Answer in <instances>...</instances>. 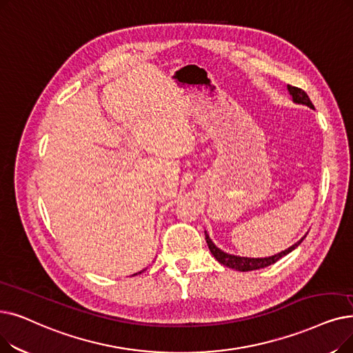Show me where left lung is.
Returning <instances> with one entry per match:
<instances>
[{
  "label": "left lung",
  "mask_w": 353,
  "mask_h": 353,
  "mask_svg": "<svg viewBox=\"0 0 353 353\" xmlns=\"http://www.w3.org/2000/svg\"><path fill=\"white\" fill-rule=\"evenodd\" d=\"M287 89L290 92L291 98H293V102L296 103H300V105H305L309 106V108L314 110V106L310 101V98L307 97V94L300 88H296V86H290L287 85ZM205 238H206V242H208V247L212 252V255L216 258V261L221 263L222 265L228 267V268H232V270H236V271H254V270H259V268H265L268 265H272L274 263H277L279 259H281L283 256H285L287 254H290L291 251H294L299 245L303 242V239L305 238V235L297 241L294 245H291L290 248L275 254V255H271V256H265V258H248V256H239V255H232V254H228L225 251H222L221 248H218L216 245L213 243V241L210 239L209 234L205 231Z\"/></svg>",
  "instance_id": "left-lung-1"
}]
</instances>
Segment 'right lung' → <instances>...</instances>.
Listing matches in <instances>:
<instances>
[{
    "mask_svg": "<svg viewBox=\"0 0 353 353\" xmlns=\"http://www.w3.org/2000/svg\"><path fill=\"white\" fill-rule=\"evenodd\" d=\"M143 271H144V270H143ZM143 271H140V272H139V274H141V272H143ZM134 275H137V274H134Z\"/></svg>",
    "mask_w": 353,
    "mask_h": 353,
    "instance_id": "obj_1",
    "label": "right lung"
}]
</instances>
